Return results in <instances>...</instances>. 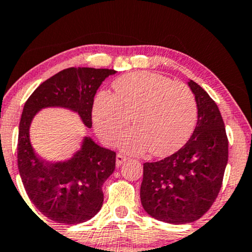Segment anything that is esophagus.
Instances as JSON below:
<instances>
[{"instance_id": "esophagus-1", "label": "esophagus", "mask_w": 252, "mask_h": 252, "mask_svg": "<svg viewBox=\"0 0 252 252\" xmlns=\"http://www.w3.org/2000/svg\"><path fill=\"white\" fill-rule=\"evenodd\" d=\"M128 159L126 158V156L122 155V154H118V155L116 156V166L118 168V166H121L123 164V162H126V160Z\"/></svg>"}]
</instances>
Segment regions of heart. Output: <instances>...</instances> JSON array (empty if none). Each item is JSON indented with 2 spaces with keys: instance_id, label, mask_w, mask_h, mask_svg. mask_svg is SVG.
<instances>
[{
  "instance_id": "obj_1",
  "label": "heart",
  "mask_w": 252,
  "mask_h": 252,
  "mask_svg": "<svg viewBox=\"0 0 252 252\" xmlns=\"http://www.w3.org/2000/svg\"><path fill=\"white\" fill-rule=\"evenodd\" d=\"M114 95L101 92L93 104V123L105 143L113 144L129 126L135 129L120 139L129 154L168 156L191 137L198 109L187 84L150 71L123 75L114 81Z\"/></svg>"
}]
</instances>
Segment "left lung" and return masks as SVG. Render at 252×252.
I'll return each mask as SVG.
<instances>
[{
	"label": "left lung",
	"instance_id": "8db88e82",
	"mask_svg": "<svg viewBox=\"0 0 252 252\" xmlns=\"http://www.w3.org/2000/svg\"><path fill=\"white\" fill-rule=\"evenodd\" d=\"M198 109L196 128L183 148L158 162L144 163L142 207L170 224L195 222L220 192L228 163V137L220 109L196 82H188Z\"/></svg>",
	"mask_w": 252,
	"mask_h": 252
}]
</instances>
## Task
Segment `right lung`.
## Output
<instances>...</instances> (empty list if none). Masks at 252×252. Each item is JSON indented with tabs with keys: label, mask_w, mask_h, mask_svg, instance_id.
<instances>
[{
	"label": "right lung",
	"mask_w": 252,
	"mask_h": 252,
	"mask_svg": "<svg viewBox=\"0 0 252 252\" xmlns=\"http://www.w3.org/2000/svg\"><path fill=\"white\" fill-rule=\"evenodd\" d=\"M114 74V69H64L39 84L24 104L17 143L21 180L30 201L54 222L83 223L101 210L102 186L115 170L116 153L84 136L70 158L44 160L30 143V124L42 109L64 108L78 114L84 126L92 128L94 97L102 82Z\"/></svg>",
	"instance_id": "1"
}]
</instances>
